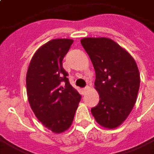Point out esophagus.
Wrapping results in <instances>:
<instances>
[{
	"mask_svg": "<svg viewBox=\"0 0 154 154\" xmlns=\"http://www.w3.org/2000/svg\"><path fill=\"white\" fill-rule=\"evenodd\" d=\"M89 89H90V87H85V88H84V89H83V91H86L89 90Z\"/></svg>",
	"mask_w": 154,
	"mask_h": 154,
	"instance_id": "obj_1",
	"label": "esophagus"
}]
</instances>
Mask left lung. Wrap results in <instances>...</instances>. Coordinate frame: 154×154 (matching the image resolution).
Wrapping results in <instances>:
<instances>
[{"label":"left lung","mask_w":154,"mask_h":154,"mask_svg":"<svg viewBox=\"0 0 154 154\" xmlns=\"http://www.w3.org/2000/svg\"><path fill=\"white\" fill-rule=\"evenodd\" d=\"M81 44L96 72L95 88L100 96L91 114L106 129L119 127L131 112L137 99L140 76L136 62L109 38H83Z\"/></svg>","instance_id":"8db88e82"}]
</instances>
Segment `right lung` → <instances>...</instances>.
Returning a JSON list of instances; mask_svg holds the SVG:
<instances>
[{
  "mask_svg": "<svg viewBox=\"0 0 154 154\" xmlns=\"http://www.w3.org/2000/svg\"><path fill=\"white\" fill-rule=\"evenodd\" d=\"M73 43L55 38L32 57L26 74L29 103L37 119L52 132L66 131L73 121L81 95L69 83L63 59Z\"/></svg>",
  "mask_w": 154,
  "mask_h": 154,
  "instance_id": "1",
  "label": "right lung"
}]
</instances>
